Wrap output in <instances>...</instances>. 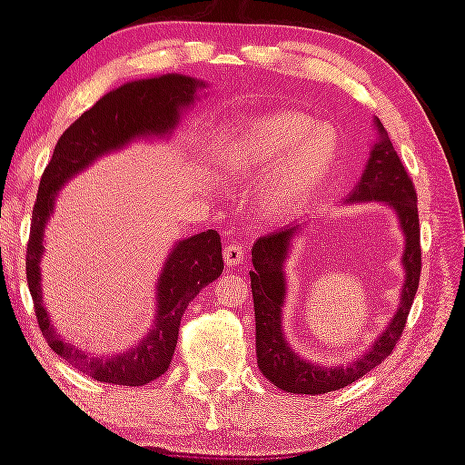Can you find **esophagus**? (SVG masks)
Wrapping results in <instances>:
<instances>
[{
    "label": "esophagus",
    "mask_w": 465,
    "mask_h": 465,
    "mask_svg": "<svg viewBox=\"0 0 465 465\" xmlns=\"http://www.w3.org/2000/svg\"><path fill=\"white\" fill-rule=\"evenodd\" d=\"M223 258L227 266H238L246 260V254H243V250L242 246H238V243H227L223 248Z\"/></svg>",
    "instance_id": "esophagus-1"
}]
</instances>
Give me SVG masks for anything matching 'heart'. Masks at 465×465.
I'll list each match as a JSON object with an SVG mask.
<instances>
[{
    "label": "heart",
    "mask_w": 465,
    "mask_h": 465,
    "mask_svg": "<svg viewBox=\"0 0 465 465\" xmlns=\"http://www.w3.org/2000/svg\"><path fill=\"white\" fill-rule=\"evenodd\" d=\"M337 134L327 124L313 125L305 115L286 114L258 120L225 154L227 168L242 179H264L286 152L281 168L262 193L268 215H286L301 207L333 171Z\"/></svg>",
    "instance_id": "1"
}]
</instances>
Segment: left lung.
<instances>
[{"label":"left lung","mask_w":465,"mask_h":465,"mask_svg":"<svg viewBox=\"0 0 465 465\" xmlns=\"http://www.w3.org/2000/svg\"><path fill=\"white\" fill-rule=\"evenodd\" d=\"M378 128V142L370 152L366 171L361 174L358 187L345 199L348 203L358 201H384L399 215L401 230L404 233V286L401 305L382 335L372 343L364 356L353 360L350 366L323 368L313 361L299 358L286 343L282 333V305H284V262L289 256L292 235L299 225L262 235L252 248L250 270L252 297H254L256 315V358L258 368L276 388L292 394H325L356 382L370 370L391 356L394 345L407 325V317L419 289L420 278V227L417 211V191L407 168L396 154L388 132L380 120H374Z\"/></svg>","instance_id":"1"}]
</instances>
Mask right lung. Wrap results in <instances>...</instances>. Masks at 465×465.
<instances>
[{
  "mask_svg": "<svg viewBox=\"0 0 465 465\" xmlns=\"http://www.w3.org/2000/svg\"><path fill=\"white\" fill-rule=\"evenodd\" d=\"M199 87H205V83L184 74H163L109 91L63 132L53 158L42 173L26 250V278L34 311L40 331L53 351L97 382L142 386L166 372L179 340L184 309L203 286L223 272L222 238L215 230H207L176 243L158 278V311L150 333L122 356L95 358L63 341L42 305L38 262L45 250L42 240L56 191L101 154L122 148L134 138L171 134L181 120V109L195 101Z\"/></svg>",
  "mask_w": 465,
  "mask_h": 465,
  "instance_id": "obj_1",
  "label": "right lung"
}]
</instances>
